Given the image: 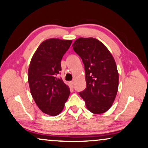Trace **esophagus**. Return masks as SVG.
<instances>
[{
	"label": "esophagus",
	"instance_id": "34e87169",
	"mask_svg": "<svg viewBox=\"0 0 148 148\" xmlns=\"http://www.w3.org/2000/svg\"><path fill=\"white\" fill-rule=\"evenodd\" d=\"M74 82H73V81L70 82V86H72V87H74Z\"/></svg>",
	"mask_w": 148,
	"mask_h": 148
}]
</instances>
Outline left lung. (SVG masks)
Wrapping results in <instances>:
<instances>
[{
	"label": "left lung",
	"mask_w": 148,
	"mask_h": 148,
	"mask_svg": "<svg viewBox=\"0 0 148 148\" xmlns=\"http://www.w3.org/2000/svg\"><path fill=\"white\" fill-rule=\"evenodd\" d=\"M82 59L86 88L79 92L87 109L102 114L111 107L119 88V73L114 59L103 43L93 38H79L72 45Z\"/></svg>",
	"instance_id": "left-lung-1"
}]
</instances>
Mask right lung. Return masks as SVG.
<instances>
[{
    "label": "right lung",
    "instance_id": "add662e5",
    "mask_svg": "<svg viewBox=\"0 0 148 148\" xmlns=\"http://www.w3.org/2000/svg\"><path fill=\"white\" fill-rule=\"evenodd\" d=\"M72 40L51 38L40 45L32 58L28 82L34 101L41 111L50 116L62 111L70 95V88L58 78L61 61Z\"/></svg>",
    "mask_w": 148,
    "mask_h": 148
}]
</instances>
